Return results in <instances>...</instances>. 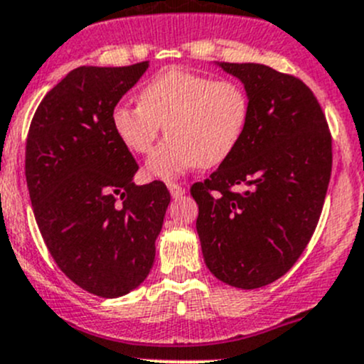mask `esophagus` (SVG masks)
<instances>
[{
    "instance_id": "34e87169",
    "label": "esophagus",
    "mask_w": 364,
    "mask_h": 364,
    "mask_svg": "<svg viewBox=\"0 0 364 364\" xmlns=\"http://www.w3.org/2000/svg\"><path fill=\"white\" fill-rule=\"evenodd\" d=\"M167 186H168V192H171V196L174 197V199H179V197H183L185 196V192L186 190L183 188L181 185H179V183H167Z\"/></svg>"
}]
</instances>
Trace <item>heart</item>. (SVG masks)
I'll return each mask as SVG.
<instances>
[{
  "label": "heart",
  "mask_w": 364,
  "mask_h": 364,
  "mask_svg": "<svg viewBox=\"0 0 364 364\" xmlns=\"http://www.w3.org/2000/svg\"><path fill=\"white\" fill-rule=\"evenodd\" d=\"M248 121L250 97L243 84L185 68L156 73L139 93V104L121 102L111 111L114 134L137 155L151 151L164 124L168 137L146 164L161 179L196 165H222L243 141Z\"/></svg>",
  "instance_id": "heart-1"
}]
</instances>
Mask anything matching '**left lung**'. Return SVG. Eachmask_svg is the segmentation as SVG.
<instances>
[{
	"instance_id": "8db88e82",
	"label": "left lung",
	"mask_w": 364,
	"mask_h": 364,
	"mask_svg": "<svg viewBox=\"0 0 364 364\" xmlns=\"http://www.w3.org/2000/svg\"><path fill=\"white\" fill-rule=\"evenodd\" d=\"M220 67L247 87L250 121L236 151L190 193L209 271L259 289L284 277L314 236L331 178V132L297 77L259 63Z\"/></svg>"
}]
</instances>
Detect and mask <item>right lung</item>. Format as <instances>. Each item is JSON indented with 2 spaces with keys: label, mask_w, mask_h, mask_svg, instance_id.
<instances>
[{
  "label": "right lung",
  "mask_w": 364,
  "mask_h": 364,
  "mask_svg": "<svg viewBox=\"0 0 364 364\" xmlns=\"http://www.w3.org/2000/svg\"><path fill=\"white\" fill-rule=\"evenodd\" d=\"M130 67H79L43 97L26 141V181L47 250L84 291L119 297L155 262L171 193L135 185L139 165L114 134L111 111L142 77Z\"/></svg>",
  "instance_id": "1"
}]
</instances>
